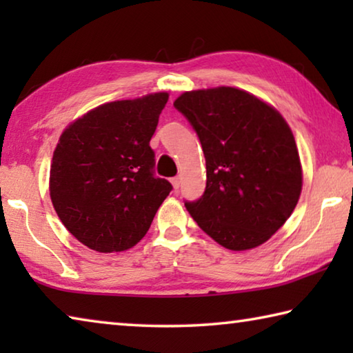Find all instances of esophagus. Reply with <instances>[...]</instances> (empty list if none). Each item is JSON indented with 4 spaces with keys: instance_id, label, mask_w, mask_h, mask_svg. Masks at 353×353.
I'll use <instances>...</instances> for the list:
<instances>
[{
    "instance_id": "obj_1",
    "label": "esophagus",
    "mask_w": 353,
    "mask_h": 353,
    "mask_svg": "<svg viewBox=\"0 0 353 353\" xmlns=\"http://www.w3.org/2000/svg\"><path fill=\"white\" fill-rule=\"evenodd\" d=\"M171 183H172V187H174V190L177 191V190H179V187H181V185H182V179H181V176L172 177V179H171Z\"/></svg>"
}]
</instances>
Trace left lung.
Instances as JSON below:
<instances>
[{
    "mask_svg": "<svg viewBox=\"0 0 353 353\" xmlns=\"http://www.w3.org/2000/svg\"><path fill=\"white\" fill-rule=\"evenodd\" d=\"M174 107L198 134L207 166L204 194L185 201L191 216L230 250L270 240L302 190L297 146L282 115L232 87L185 92Z\"/></svg>",
    "mask_w": 353,
    "mask_h": 353,
    "instance_id": "obj_1",
    "label": "left lung"
}]
</instances>
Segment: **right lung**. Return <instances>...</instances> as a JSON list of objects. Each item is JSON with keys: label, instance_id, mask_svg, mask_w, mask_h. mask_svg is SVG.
I'll use <instances>...</instances> for the list:
<instances>
[{"label": "right lung", "instance_id": "add662e5", "mask_svg": "<svg viewBox=\"0 0 353 353\" xmlns=\"http://www.w3.org/2000/svg\"><path fill=\"white\" fill-rule=\"evenodd\" d=\"M168 93L107 103L63 130L52 155L50 194L76 240L98 252L135 246L172 185L154 174L149 146Z\"/></svg>", "mask_w": 353, "mask_h": 353}]
</instances>
